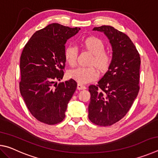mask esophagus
<instances>
[{
    "instance_id": "obj_1",
    "label": "esophagus",
    "mask_w": 158,
    "mask_h": 158,
    "mask_svg": "<svg viewBox=\"0 0 158 158\" xmlns=\"http://www.w3.org/2000/svg\"><path fill=\"white\" fill-rule=\"evenodd\" d=\"M77 89L78 90H85V89H86V87L81 84H77Z\"/></svg>"
}]
</instances>
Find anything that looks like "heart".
I'll return each instance as SVG.
<instances>
[{"instance_id": "b5f03b06", "label": "heart", "mask_w": 158, "mask_h": 158, "mask_svg": "<svg viewBox=\"0 0 158 158\" xmlns=\"http://www.w3.org/2000/svg\"><path fill=\"white\" fill-rule=\"evenodd\" d=\"M83 46L93 54L90 65H95L102 73L109 69L111 63V57L105 52V44L100 39L96 37H89L83 40ZM78 52L73 46H68L64 52V56L67 63L70 66L75 65ZM68 77L81 84L94 81L98 77V73L94 67L77 68L68 72Z\"/></svg>"}]
</instances>
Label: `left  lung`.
I'll list each match as a JSON object with an SVG mask.
<instances>
[{"label": "left lung", "mask_w": 158, "mask_h": 158, "mask_svg": "<svg viewBox=\"0 0 158 158\" xmlns=\"http://www.w3.org/2000/svg\"><path fill=\"white\" fill-rule=\"evenodd\" d=\"M107 37L112 48L111 63L98 85L89 90L90 121L100 126L111 125L130 110L139 90L140 56L127 35L111 26L95 27Z\"/></svg>", "instance_id": "left-lung-1"}]
</instances>
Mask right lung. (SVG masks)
<instances>
[{
    "label": "right lung",
    "instance_id": "1",
    "mask_svg": "<svg viewBox=\"0 0 158 158\" xmlns=\"http://www.w3.org/2000/svg\"><path fill=\"white\" fill-rule=\"evenodd\" d=\"M80 28L53 23L37 31L25 45L20 58L19 89L28 110L39 121L59 123L65 117L68 104L77 84L63 79L67 40Z\"/></svg>",
    "mask_w": 158,
    "mask_h": 158
}]
</instances>
